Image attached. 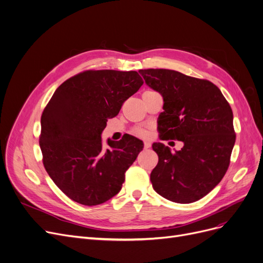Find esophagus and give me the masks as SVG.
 <instances>
[{"instance_id":"esophagus-1","label":"esophagus","mask_w":263,"mask_h":263,"mask_svg":"<svg viewBox=\"0 0 263 263\" xmlns=\"http://www.w3.org/2000/svg\"><path fill=\"white\" fill-rule=\"evenodd\" d=\"M148 147H151V142L144 141V148H148Z\"/></svg>"}]
</instances>
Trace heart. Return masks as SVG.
<instances>
[{"label":"heart","instance_id":"heart-1","mask_svg":"<svg viewBox=\"0 0 263 263\" xmlns=\"http://www.w3.org/2000/svg\"><path fill=\"white\" fill-rule=\"evenodd\" d=\"M137 135H139V136H145L146 133H145L143 129H138V130H137Z\"/></svg>","mask_w":263,"mask_h":263}]
</instances>
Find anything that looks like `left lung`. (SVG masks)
<instances>
[{
    "instance_id": "obj_1",
    "label": "left lung",
    "mask_w": 263,
    "mask_h": 263,
    "mask_svg": "<svg viewBox=\"0 0 263 263\" xmlns=\"http://www.w3.org/2000/svg\"><path fill=\"white\" fill-rule=\"evenodd\" d=\"M147 86L164 99L158 129L162 140L183 142L180 151L155 142L154 191L170 201L191 203L208 195L226 173L235 142L233 114L212 82L171 69H140Z\"/></svg>"
}]
</instances>
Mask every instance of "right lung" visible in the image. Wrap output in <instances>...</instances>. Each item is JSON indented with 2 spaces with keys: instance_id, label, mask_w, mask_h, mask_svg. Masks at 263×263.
<instances>
[{
  "instance_id": "1",
  "label": "right lung",
  "mask_w": 263,
  "mask_h": 263,
  "mask_svg": "<svg viewBox=\"0 0 263 263\" xmlns=\"http://www.w3.org/2000/svg\"><path fill=\"white\" fill-rule=\"evenodd\" d=\"M142 84L133 70H86L62 83L46 106L40 137L44 166L73 201L97 205L121 191L143 142L128 135L108 139L110 147L104 148L102 133Z\"/></svg>"
}]
</instances>
